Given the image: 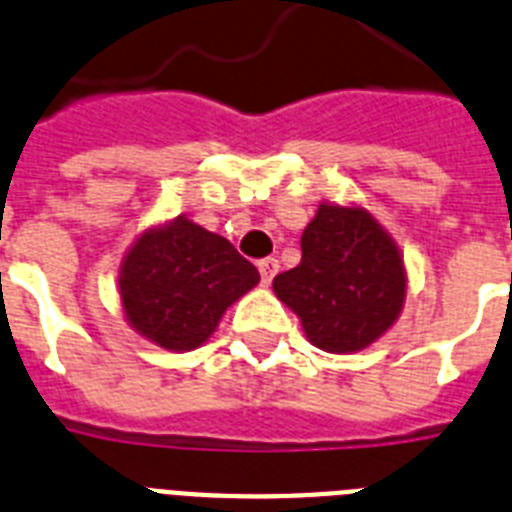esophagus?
Masks as SVG:
<instances>
[{
	"label": "esophagus",
	"instance_id": "esophagus-1",
	"mask_svg": "<svg viewBox=\"0 0 512 512\" xmlns=\"http://www.w3.org/2000/svg\"><path fill=\"white\" fill-rule=\"evenodd\" d=\"M257 270H260V278H263L265 286H270V281H273L278 273V260H273V257H265V260H260V263H257Z\"/></svg>",
	"mask_w": 512,
	"mask_h": 512
}]
</instances>
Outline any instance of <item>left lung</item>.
<instances>
[{
    "label": "left lung",
    "instance_id": "1",
    "mask_svg": "<svg viewBox=\"0 0 512 512\" xmlns=\"http://www.w3.org/2000/svg\"><path fill=\"white\" fill-rule=\"evenodd\" d=\"M409 273L393 236L362 205L320 203L302 234V263L273 278L307 341L356 354L401 317Z\"/></svg>",
    "mask_w": 512,
    "mask_h": 512
}]
</instances>
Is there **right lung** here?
<instances>
[{
  "mask_svg": "<svg viewBox=\"0 0 512 512\" xmlns=\"http://www.w3.org/2000/svg\"><path fill=\"white\" fill-rule=\"evenodd\" d=\"M260 283L234 244L187 216L148 226L119 268V302L130 328L166 351L203 346L223 312Z\"/></svg>",
  "mask_w": 512,
  "mask_h": 512,
  "instance_id": "add662e5",
  "label": "right lung"
}]
</instances>
